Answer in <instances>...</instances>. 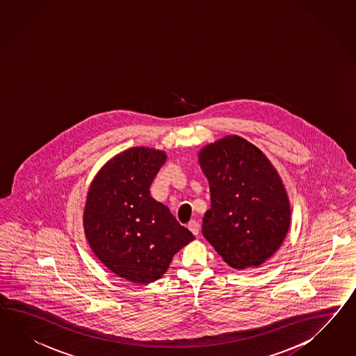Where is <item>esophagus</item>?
I'll return each instance as SVG.
<instances>
[{
    "instance_id": "1",
    "label": "esophagus",
    "mask_w": 356,
    "mask_h": 356,
    "mask_svg": "<svg viewBox=\"0 0 356 356\" xmlns=\"http://www.w3.org/2000/svg\"><path fill=\"white\" fill-rule=\"evenodd\" d=\"M188 229H189L194 235L200 234V224H198L197 221H194V220L188 224Z\"/></svg>"
}]
</instances>
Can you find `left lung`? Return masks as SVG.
Returning <instances> with one entry per match:
<instances>
[{
  "mask_svg": "<svg viewBox=\"0 0 356 356\" xmlns=\"http://www.w3.org/2000/svg\"><path fill=\"white\" fill-rule=\"evenodd\" d=\"M198 158L211 191L202 233L232 268L260 266L282 245L291 224L277 170L259 147L236 135L206 145Z\"/></svg>",
  "mask_w": 356,
  "mask_h": 356,
  "instance_id": "obj_1",
  "label": "left lung"
}]
</instances>
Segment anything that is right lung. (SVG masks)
<instances>
[{"label": "right lung", "instance_id": "obj_1", "mask_svg": "<svg viewBox=\"0 0 356 356\" xmlns=\"http://www.w3.org/2000/svg\"><path fill=\"white\" fill-rule=\"evenodd\" d=\"M165 152L130 147L108 161L87 193L83 227L96 257L136 284L162 277L176 252L194 239L167 206L150 197Z\"/></svg>", "mask_w": 356, "mask_h": 356}]
</instances>
